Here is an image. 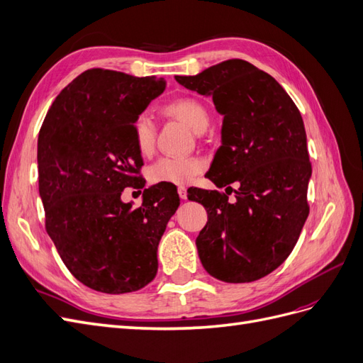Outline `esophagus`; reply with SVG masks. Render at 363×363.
<instances>
[{
    "label": "esophagus",
    "instance_id": "34e87169",
    "mask_svg": "<svg viewBox=\"0 0 363 363\" xmlns=\"http://www.w3.org/2000/svg\"><path fill=\"white\" fill-rule=\"evenodd\" d=\"M179 195H180V199H182V200H186V199H188V191H186L184 186H180V188H179Z\"/></svg>",
    "mask_w": 363,
    "mask_h": 363
}]
</instances>
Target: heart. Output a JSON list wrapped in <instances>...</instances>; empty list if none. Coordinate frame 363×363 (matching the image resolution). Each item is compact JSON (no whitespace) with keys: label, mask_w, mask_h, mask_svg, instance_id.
Returning <instances> with one entry per match:
<instances>
[{"label":"heart","mask_w":363,"mask_h":363,"mask_svg":"<svg viewBox=\"0 0 363 363\" xmlns=\"http://www.w3.org/2000/svg\"><path fill=\"white\" fill-rule=\"evenodd\" d=\"M169 115L179 118L194 133L201 135L211 125V116L203 103L195 98H179L164 107ZM156 121L150 112H140L131 124V135L136 150L150 156L156 145ZM203 169V162L195 157H162L148 171L152 183L183 186L191 183Z\"/></svg>","instance_id":"obj_1"}]
</instances>
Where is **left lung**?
<instances>
[{
  "label": "left lung",
  "mask_w": 363,
  "mask_h": 363,
  "mask_svg": "<svg viewBox=\"0 0 363 363\" xmlns=\"http://www.w3.org/2000/svg\"><path fill=\"white\" fill-rule=\"evenodd\" d=\"M175 80L212 96L224 116L221 147L206 175L218 188L227 186L225 194L192 189L188 195L208 215L195 240L200 260L218 280H259L288 259L309 216L312 164L300 111L276 79L240 59ZM228 190L235 192V203H228Z\"/></svg>",
  "instance_id": "8db88e82"
}]
</instances>
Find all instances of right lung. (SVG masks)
<instances>
[{
  "label": "right lung",
  "mask_w": 363,
  "mask_h": 363,
  "mask_svg": "<svg viewBox=\"0 0 363 363\" xmlns=\"http://www.w3.org/2000/svg\"><path fill=\"white\" fill-rule=\"evenodd\" d=\"M167 87L156 77L87 69L57 95L38 139L45 227L72 276L98 292L144 288L157 274V247L177 211V189L155 184L142 206L124 203L144 164L131 124Z\"/></svg>",
  "instance_id": "right-lung-1"
}]
</instances>
